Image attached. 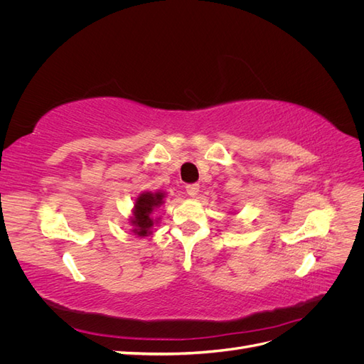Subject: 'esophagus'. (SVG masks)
<instances>
[{"instance_id": "34e87169", "label": "esophagus", "mask_w": 364, "mask_h": 364, "mask_svg": "<svg viewBox=\"0 0 364 364\" xmlns=\"http://www.w3.org/2000/svg\"><path fill=\"white\" fill-rule=\"evenodd\" d=\"M185 188H186V193L194 197V196H197V193H199L200 186H199V183H188L185 186Z\"/></svg>"}]
</instances>
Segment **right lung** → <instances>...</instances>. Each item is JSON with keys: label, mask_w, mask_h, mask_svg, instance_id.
Instances as JSON below:
<instances>
[{"label": "right lung", "mask_w": 364, "mask_h": 364, "mask_svg": "<svg viewBox=\"0 0 364 364\" xmlns=\"http://www.w3.org/2000/svg\"><path fill=\"white\" fill-rule=\"evenodd\" d=\"M164 193H142L138 196L132 217V225L135 226L134 232L139 237H146L150 234V228L153 226L151 213L158 206L162 205Z\"/></svg>", "instance_id": "add662e5"}]
</instances>
